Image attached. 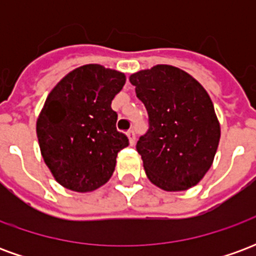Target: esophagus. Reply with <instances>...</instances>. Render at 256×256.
<instances>
[{
	"label": "esophagus",
	"instance_id": "obj_1",
	"mask_svg": "<svg viewBox=\"0 0 256 256\" xmlns=\"http://www.w3.org/2000/svg\"><path fill=\"white\" fill-rule=\"evenodd\" d=\"M128 142H130V145H134V142H136V134H134L133 130H128Z\"/></svg>",
	"mask_w": 256,
	"mask_h": 256
}]
</instances>
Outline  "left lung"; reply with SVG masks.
I'll return each instance as SVG.
<instances>
[{"label":"left lung","mask_w":256,"mask_h":256,"mask_svg":"<svg viewBox=\"0 0 256 256\" xmlns=\"http://www.w3.org/2000/svg\"><path fill=\"white\" fill-rule=\"evenodd\" d=\"M128 79L150 116V130L137 142L148 180L167 192L198 185L214 162L220 138L208 93L192 75L167 64L141 70Z\"/></svg>","instance_id":"8db88e82"}]
</instances>
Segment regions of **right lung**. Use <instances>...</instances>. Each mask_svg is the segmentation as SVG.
<instances>
[{"label": "right lung", "mask_w": 256, "mask_h": 256, "mask_svg": "<svg viewBox=\"0 0 256 256\" xmlns=\"http://www.w3.org/2000/svg\"><path fill=\"white\" fill-rule=\"evenodd\" d=\"M124 82L123 72L86 64L68 72L48 94L36 119V137L45 164L64 188L92 192L112 177L118 152L128 145L111 108Z\"/></svg>", "instance_id": "1"}]
</instances>
